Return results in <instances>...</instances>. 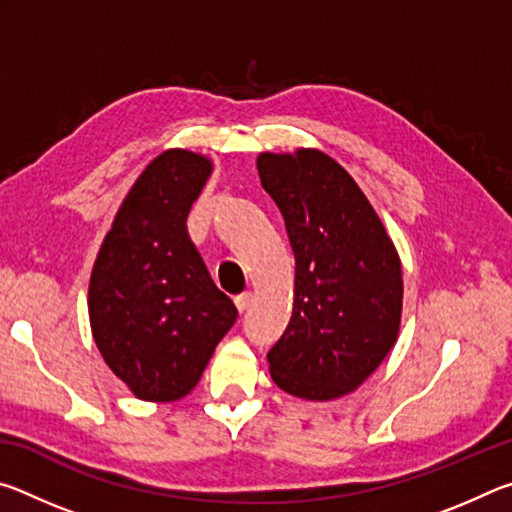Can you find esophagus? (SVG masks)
Here are the masks:
<instances>
[{
  "instance_id": "esophagus-1",
  "label": "esophagus",
  "mask_w": 512,
  "mask_h": 512,
  "mask_svg": "<svg viewBox=\"0 0 512 512\" xmlns=\"http://www.w3.org/2000/svg\"><path fill=\"white\" fill-rule=\"evenodd\" d=\"M250 302H253V293H250V291L239 293V296L235 298V305H237L239 311H246L250 307Z\"/></svg>"
}]
</instances>
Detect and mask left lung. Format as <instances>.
<instances>
[{"mask_svg": "<svg viewBox=\"0 0 512 512\" xmlns=\"http://www.w3.org/2000/svg\"><path fill=\"white\" fill-rule=\"evenodd\" d=\"M259 180L280 207L296 255V300L268 350L271 377L305 400L357 388L393 348L402 266L368 198L320 151L262 153Z\"/></svg>", "mask_w": 512, "mask_h": 512, "instance_id": "1", "label": "left lung"}]
</instances>
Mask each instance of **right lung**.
<instances>
[{
	"label": "right lung",
	"mask_w": 512,
	"mask_h": 512,
	"mask_svg": "<svg viewBox=\"0 0 512 512\" xmlns=\"http://www.w3.org/2000/svg\"><path fill=\"white\" fill-rule=\"evenodd\" d=\"M210 171L203 155H158L121 203L92 268L94 341L140 400L185 397L239 316L187 235Z\"/></svg>",
	"instance_id": "obj_1"
}]
</instances>
